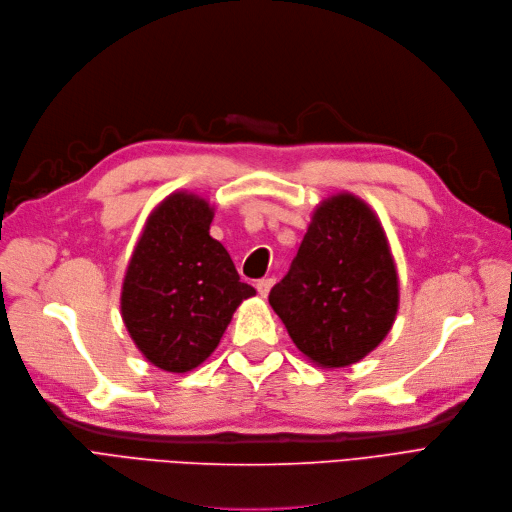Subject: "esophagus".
<instances>
[{"mask_svg":"<svg viewBox=\"0 0 512 512\" xmlns=\"http://www.w3.org/2000/svg\"><path fill=\"white\" fill-rule=\"evenodd\" d=\"M257 293L261 295V297H268V293H270V288L274 286V278H261V280H257Z\"/></svg>","mask_w":512,"mask_h":512,"instance_id":"1","label":"esophagus"}]
</instances>
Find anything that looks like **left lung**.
Returning a JSON list of instances; mask_svg holds the SVG:
<instances>
[{
  "label": "left lung",
  "instance_id": "left-lung-1",
  "mask_svg": "<svg viewBox=\"0 0 512 512\" xmlns=\"http://www.w3.org/2000/svg\"><path fill=\"white\" fill-rule=\"evenodd\" d=\"M397 272L372 209L353 194L324 201L270 305L293 343L324 368L360 362L393 326Z\"/></svg>",
  "mask_w": 512,
  "mask_h": 512
}]
</instances>
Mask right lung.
Masks as SVG:
<instances>
[{
  "mask_svg": "<svg viewBox=\"0 0 512 512\" xmlns=\"http://www.w3.org/2000/svg\"><path fill=\"white\" fill-rule=\"evenodd\" d=\"M213 209L175 192L154 209L133 251L121 314L144 358L167 372L203 364L236 307L255 295L240 282L224 244L209 236Z\"/></svg>",
  "mask_w": 512,
  "mask_h": 512,
  "instance_id": "obj_1",
  "label": "right lung"
}]
</instances>
